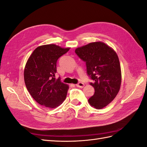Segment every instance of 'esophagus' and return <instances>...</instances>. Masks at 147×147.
I'll use <instances>...</instances> for the list:
<instances>
[{
	"instance_id": "34e87169",
	"label": "esophagus",
	"mask_w": 147,
	"mask_h": 147,
	"mask_svg": "<svg viewBox=\"0 0 147 147\" xmlns=\"http://www.w3.org/2000/svg\"><path fill=\"white\" fill-rule=\"evenodd\" d=\"M76 86L78 87H80V88H83L84 87V84L82 83V82H79L76 84Z\"/></svg>"
}]
</instances>
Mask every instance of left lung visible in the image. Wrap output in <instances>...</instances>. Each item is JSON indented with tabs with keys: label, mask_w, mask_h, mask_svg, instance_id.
<instances>
[{
	"label": "left lung",
	"mask_w": 147,
	"mask_h": 147,
	"mask_svg": "<svg viewBox=\"0 0 147 147\" xmlns=\"http://www.w3.org/2000/svg\"><path fill=\"white\" fill-rule=\"evenodd\" d=\"M86 62L87 73L94 81L95 93L88 100L92 107L102 109L111 102L118 94L121 84V71L116 52L102 42L89 43L75 50Z\"/></svg>",
	"instance_id": "1"
}]
</instances>
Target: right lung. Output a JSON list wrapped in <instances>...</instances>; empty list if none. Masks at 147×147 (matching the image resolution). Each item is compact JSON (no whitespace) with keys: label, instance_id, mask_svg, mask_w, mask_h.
Here are the masks:
<instances>
[{"label":"right lung","instance_id":"add662e5","mask_svg":"<svg viewBox=\"0 0 147 147\" xmlns=\"http://www.w3.org/2000/svg\"><path fill=\"white\" fill-rule=\"evenodd\" d=\"M70 48L55 44L39 46L28 58L24 70L25 85L29 94L41 105L54 108L66 98L68 85L55 78L58 58Z\"/></svg>","mask_w":147,"mask_h":147}]
</instances>
